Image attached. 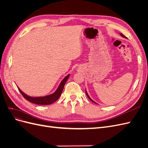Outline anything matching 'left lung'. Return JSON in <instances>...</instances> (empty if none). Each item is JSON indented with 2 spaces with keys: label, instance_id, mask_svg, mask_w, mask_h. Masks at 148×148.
Here are the masks:
<instances>
[{
  "label": "left lung",
  "instance_id": "left-lung-1",
  "mask_svg": "<svg viewBox=\"0 0 148 148\" xmlns=\"http://www.w3.org/2000/svg\"><path fill=\"white\" fill-rule=\"evenodd\" d=\"M120 35H121V36H122V37H123V38H126V37H125V36H124V35H123V34H122V33H120ZM86 95H87V96H88V98H89V99H90V100H91V101H92V102H94V103H96V102H95V101H93V100H92V99H91V97H89V95H88V93H87V92H86ZM96 104H97V103H96Z\"/></svg>",
  "mask_w": 148,
  "mask_h": 148
}]
</instances>
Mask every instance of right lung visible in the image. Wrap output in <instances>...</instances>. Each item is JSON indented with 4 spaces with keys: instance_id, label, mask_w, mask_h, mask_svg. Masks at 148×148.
Segmentation results:
<instances>
[{
    "instance_id": "add662e5",
    "label": "right lung",
    "mask_w": 148,
    "mask_h": 148,
    "mask_svg": "<svg viewBox=\"0 0 148 148\" xmlns=\"http://www.w3.org/2000/svg\"><path fill=\"white\" fill-rule=\"evenodd\" d=\"M69 76L70 74L66 76V77L63 79V80H62L61 83H60L59 87L57 89V90L54 92L52 94V95H48L46 96L31 97L29 96H28L27 95H26V94L22 91L18 87V90L20 92V93L27 101L38 105H49L56 102L58 99H59L62 92V91H63L65 84L67 81V79H68Z\"/></svg>"
}]
</instances>
